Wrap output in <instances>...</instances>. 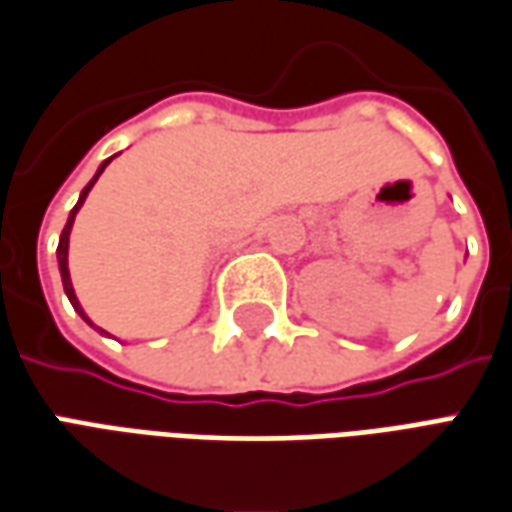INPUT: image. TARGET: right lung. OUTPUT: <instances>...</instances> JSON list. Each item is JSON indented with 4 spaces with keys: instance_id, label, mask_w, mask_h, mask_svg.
I'll return each mask as SVG.
<instances>
[{
    "instance_id": "1",
    "label": "right lung",
    "mask_w": 512,
    "mask_h": 512,
    "mask_svg": "<svg viewBox=\"0 0 512 512\" xmlns=\"http://www.w3.org/2000/svg\"><path fill=\"white\" fill-rule=\"evenodd\" d=\"M108 164H111V158H108V161H102V167L97 169V175H94V178H91V183H88L86 189H83V192H80V200H77V206H74L72 214H69V220H66V225H63L61 242H58V267H61L63 292H66V298H69V301H72L74 312H77V315L83 317V320H86L88 326H94V323H91V320H88V317H86V312H83V306H80V301H77V295H74L72 278H69V234H72L74 214H77V211H80V206H83V203H86V195H88V192H91V186H94V183H97V178H100V175H102V169L108 167ZM100 331H102V329H100Z\"/></svg>"
}]
</instances>
